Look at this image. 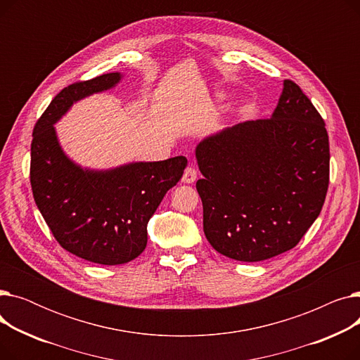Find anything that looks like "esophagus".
Masks as SVG:
<instances>
[{"label": "esophagus", "instance_id": "obj_1", "mask_svg": "<svg viewBox=\"0 0 360 360\" xmlns=\"http://www.w3.org/2000/svg\"><path fill=\"white\" fill-rule=\"evenodd\" d=\"M197 175H198L197 169L194 166H188L185 169L184 175H182V182H185V184H194L195 179H197Z\"/></svg>", "mask_w": 360, "mask_h": 360}]
</instances>
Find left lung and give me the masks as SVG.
<instances>
[{"label": "left lung", "instance_id": "1", "mask_svg": "<svg viewBox=\"0 0 360 360\" xmlns=\"http://www.w3.org/2000/svg\"><path fill=\"white\" fill-rule=\"evenodd\" d=\"M202 229L221 255L255 262L299 243L319 216L330 182L326 122L285 80L269 120L245 121L195 148Z\"/></svg>", "mask_w": 360, "mask_h": 360}]
</instances>
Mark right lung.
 <instances>
[{"label":"right lung","mask_w":360,"mask_h":360,"mask_svg":"<svg viewBox=\"0 0 360 360\" xmlns=\"http://www.w3.org/2000/svg\"><path fill=\"white\" fill-rule=\"evenodd\" d=\"M121 77L109 72L63 89L37 120L30 147L33 198L53 238L75 257L103 266L144 251L150 217L186 167V158L176 156L93 170L65 156L53 124L74 102L115 87Z\"/></svg>","instance_id":"right-lung-1"}]
</instances>
